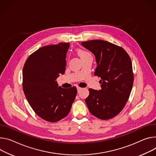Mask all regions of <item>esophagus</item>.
I'll return each mask as SVG.
<instances>
[{
    "instance_id": "34e87169",
    "label": "esophagus",
    "mask_w": 156,
    "mask_h": 156,
    "mask_svg": "<svg viewBox=\"0 0 156 156\" xmlns=\"http://www.w3.org/2000/svg\"><path fill=\"white\" fill-rule=\"evenodd\" d=\"M82 90V88H80V87H77V91H78V93H79L81 90Z\"/></svg>"
}]
</instances>
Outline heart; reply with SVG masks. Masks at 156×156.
Segmentation results:
<instances>
[{
    "mask_svg": "<svg viewBox=\"0 0 156 156\" xmlns=\"http://www.w3.org/2000/svg\"><path fill=\"white\" fill-rule=\"evenodd\" d=\"M78 53H79V55H80V56L81 57L82 56H83V55H84L87 54L88 53H87V52H85V51H83V50H78Z\"/></svg>",
    "mask_w": 156,
    "mask_h": 156,
    "instance_id": "heart-1",
    "label": "heart"
}]
</instances>
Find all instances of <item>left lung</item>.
Listing matches in <instances>:
<instances>
[{
	"label": "left lung",
	"mask_w": 156,
	"mask_h": 156,
	"mask_svg": "<svg viewBox=\"0 0 156 156\" xmlns=\"http://www.w3.org/2000/svg\"><path fill=\"white\" fill-rule=\"evenodd\" d=\"M95 56L94 75L101 90L90 89L85 99L91 114L103 120L115 117L124 108L133 88L134 75L129 56L121 47L101 40L81 42Z\"/></svg>",
	"instance_id": "left-lung-1"
}]
</instances>
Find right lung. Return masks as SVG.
Segmentation results:
<instances>
[{
    "label": "right lung",
    "instance_id": "obj_1",
    "mask_svg": "<svg viewBox=\"0 0 156 156\" xmlns=\"http://www.w3.org/2000/svg\"><path fill=\"white\" fill-rule=\"evenodd\" d=\"M69 43L45 46L26 60L23 90L29 105L43 119L54 122L66 116L76 96V88H63L56 81L63 75Z\"/></svg>",
    "mask_w": 156,
    "mask_h": 156
}]
</instances>
